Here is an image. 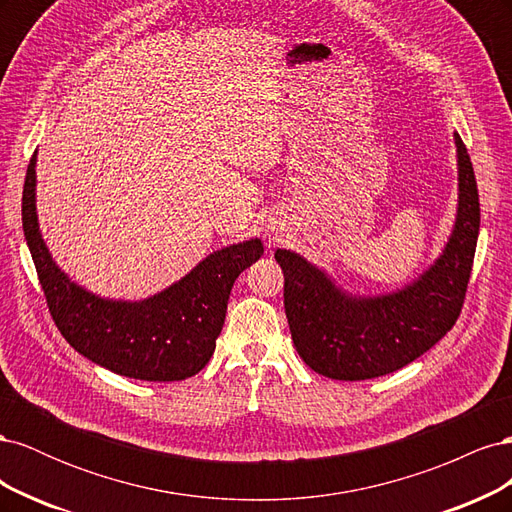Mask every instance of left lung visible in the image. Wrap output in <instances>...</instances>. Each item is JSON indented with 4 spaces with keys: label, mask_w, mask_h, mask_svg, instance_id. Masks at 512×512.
<instances>
[{
    "label": "left lung",
    "mask_w": 512,
    "mask_h": 512,
    "mask_svg": "<svg viewBox=\"0 0 512 512\" xmlns=\"http://www.w3.org/2000/svg\"><path fill=\"white\" fill-rule=\"evenodd\" d=\"M457 213L440 256L412 282L378 294L350 292L322 267L292 250H277L284 307L294 348L316 374L369 380L393 374L451 331L472 271L480 205L474 168L455 132Z\"/></svg>",
    "instance_id": "obj_1"
}]
</instances>
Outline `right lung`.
Listing matches in <instances>:
<instances>
[{"mask_svg":"<svg viewBox=\"0 0 512 512\" xmlns=\"http://www.w3.org/2000/svg\"><path fill=\"white\" fill-rule=\"evenodd\" d=\"M36 162L27 166L23 232L51 316L66 342L113 374L177 382L203 369L222 333L232 284L265 247L258 237L215 250L181 280L141 301L102 297L76 284L46 247L36 209Z\"/></svg>","mask_w":512,"mask_h":512,"instance_id":"1","label":"right lung"}]
</instances>
